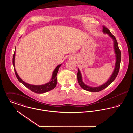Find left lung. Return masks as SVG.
I'll return each instance as SVG.
<instances>
[{
	"label": "left lung",
	"mask_w": 133,
	"mask_h": 133,
	"mask_svg": "<svg viewBox=\"0 0 133 133\" xmlns=\"http://www.w3.org/2000/svg\"><path fill=\"white\" fill-rule=\"evenodd\" d=\"M103 32L104 33L108 34L111 38L113 39V40L114 41V50H115V53L116 54V57L115 67V69H114L112 75L109 79V80L107 81V82L105 83L103 85H102L99 87H90V86H87L83 82L81 74L80 73V70L78 69V71L77 73V79H78V83L82 88L84 89L85 90L89 91V92H99L102 90H103L104 89L106 88L111 83L114 81V80L116 79V77L118 75L119 70H120L121 59V53L120 50L118 46L117 41L115 38V37L111 33L110 31L108 29L107 27H106L105 26H103Z\"/></svg>",
	"instance_id": "8db88e82"
}]
</instances>
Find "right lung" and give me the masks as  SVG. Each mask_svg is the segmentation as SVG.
I'll return each mask as SVG.
<instances>
[{
	"instance_id": "1",
	"label": "right lung",
	"mask_w": 133,
	"mask_h": 133,
	"mask_svg": "<svg viewBox=\"0 0 133 133\" xmlns=\"http://www.w3.org/2000/svg\"><path fill=\"white\" fill-rule=\"evenodd\" d=\"M16 48H15V50ZM15 52H14L13 56V67H14V72L15 73V75L16 76V77L17 78V79L18 80L19 82L21 83L23 85H24L25 87H26L27 88L30 89L32 92L36 93H46L47 92H48L49 91H50L51 90L53 89L54 88L57 84V74L59 67H60V66L61 65V64L59 65L58 66H57V67L55 68V69L54 70L53 72V74H52V77L51 78V81H50L49 82L47 83L46 84H45L44 85H31V84H29L27 83L24 82L18 76L17 73L16 72L15 69V65H14V61H15Z\"/></svg>"
}]
</instances>
